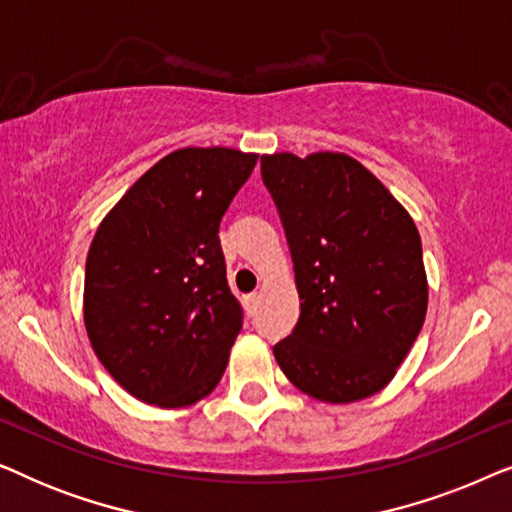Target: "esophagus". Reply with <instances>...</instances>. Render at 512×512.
Returning a JSON list of instances; mask_svg holds the SVG:
<instances>
[{
  "label": "esophagus",
  "instance_id": "esophagus-1",
  "mask_svg": "<svg viewBox=\"0 0 512 512\" xmlns=\"http://www.w3.org/2000/svg\"><path fill=\"white\" fill-rule=\"evenodd\" d=\"M256 305H258V293H249V296H244V310H247V314H254Z\"/></svg>",
  "mask_w": 512,
  "mask_h": 512
}]
</instances>
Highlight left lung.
Segmentation results:
<instances>
[{
	"mask_svg": "<svg viewBox=\"0 0 512 512\" xmlns=\"http://www.w3.org/2000/svg\"><path fill=\"white\" fill-rule=\"evenodd\" d=\"M289 240L300 319L272 352L293 387L354 403L394 380L429 305L422 240L387 186L347 153L261 156Z\"/></svg>",
	"mask_w": 512,
	"mask_h": 512,
	"instance_id": "1",
	"label": "left lung"
}]
</instances>
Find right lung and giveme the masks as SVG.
Segmentation results:
<instances>
[{"instance_id":"1","label":"right lung","mask_w":512,"mask_h":512,"mask_svg":"<svg viewBox=\"0 0 512 512\" xmlns=\"http://www.w3.org/2000/svg\"><path fill=\"white\" fill-rule=\"evenodd\" d=\"M258 153L186 146L160 158L90 242L83 324L97 359L142 403L186 408L219 384L242 331L219 223Z\"/></svg>"}]
</instances>
